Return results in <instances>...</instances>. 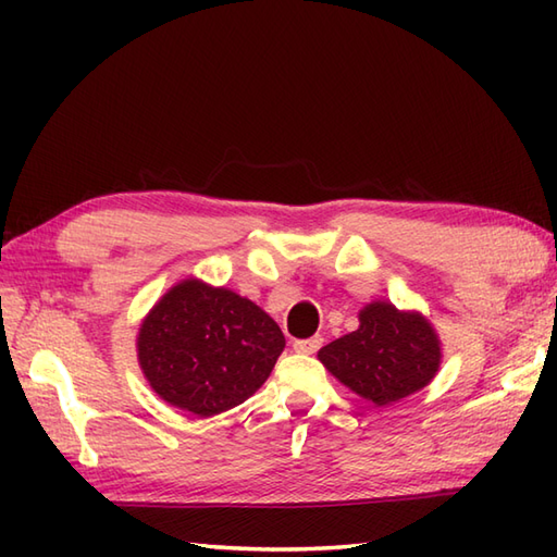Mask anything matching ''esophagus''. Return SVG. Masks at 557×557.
I'll return each instance as SVG.
<instances>
[{"mask_svg":"<svg viewBox=\"0 0 557 557\" xmlns=\"http://www.w3.org/2000/svg\"><path fill=\"white\" fill-rule=\"evenodd\" d=\"M321 347H323L321 335L309 337V339H294V351H299V354H315Z\"/></svg>","mask_w":557,"mask_h":557,"instance_id":"esophagus-1","label":"esophagus"}]
</instances>
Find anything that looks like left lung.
I'll return each instance as SVG.
<instances>
[{
    "label": "left lung",
    "instance_id": "1",
    "mask_svg": "<svg viewBox=\"0 0 557 557\" xmlns=\"http://www.w3.org/2000/svg\"><path fill=\"white\" fill-rule=\"evenodd\" d=\"M359 321V330L318 351L339 383L377 407L431 383L441 366V342L425 318L375 301L366 306Z\"/></svg>",
    "mask_w": 557,
    "mask_h": 557
}]
</instances>
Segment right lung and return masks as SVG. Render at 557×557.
I'll use <instances>...</instances> for the list:
<instances>
[{"instance_id":"obj_1","label":"right lung","mask_w":557,"mask_h":557,"mask_svg":"<svg viewBox=\"0 0 557 557\" xmlns=\"http://www.w3.org/2000/svg\"><path fill=\"white\" fill-rule=\"evenodd\" d=\"M285 335L272 318L230 289L186 280L140 325L138 361L170 405L215 417L268 381Z\"/></svg>"}]
</instances>
